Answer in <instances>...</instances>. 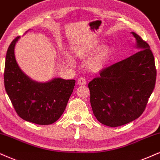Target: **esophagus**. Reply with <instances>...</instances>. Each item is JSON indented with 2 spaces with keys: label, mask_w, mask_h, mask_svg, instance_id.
I'll list each match as a JSON object with an SVG mask.
<instances>
[{
  "label": "esophagus",
  "mask_w": 160,
  "mask_h": 160,
  "mask_svg": "<svg viewBox=\"0 0 160 160\" xmlns=\"http://www.w3.org/2000/svg\"><path fill=\"white\" fill-rule=\"evenodd\" d=\"M86 83V79L85 78H80L78 79V84L80 85V86H83Z\"/></svg>",
  "instance_id": "1"
}]
</instances>
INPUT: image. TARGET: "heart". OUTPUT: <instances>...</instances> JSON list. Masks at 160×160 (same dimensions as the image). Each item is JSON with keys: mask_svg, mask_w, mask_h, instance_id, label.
Returning <instances> with one entry per match:
<instances>
[{"mask_svg": "<svg viewBox=\"0 0 160 160\" xmlns=\"http://www.w3.org/2000/svg\"><path fill=\"white\" fill-rule=\"evenodd\" d=\"M99 41H94L86 45H79L73 48V54L76 58L84 59L89 56L98 47ZM111 48L108 46L99 47L87 62V68L92 72H98L104 67L111 56ZM65 60L69 65H74V60L69 54H65Z\"/></svg>", "mask_w": 160, "mask_h": 160, "instance_id": "1", "label": "heart"}]
</instances>
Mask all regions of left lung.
<instances>
[{
	"label": "left lung",
	"instance_id": "obj_1",
	"mask_svg": "<svg viewBox=\"0 0 160 160\" xmlns=\"http://www.w3.org/2000/svg\"><path fill=\"white\" fill-rule=\"evenodd\" d=\"M137 53L102 69L88 83L93 113L99 122L117 127L144 112L155 86L157 71L150 46L135 33Z\"/></svg>",
	"mask_w": 160,
	"mask_h": 160
}]
</instances>
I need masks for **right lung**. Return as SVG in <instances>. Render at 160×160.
Here are the masks:
<instances>
[{"mask_svg": "<svg viewBox=\"0 0 160 160\" xmlns=\"http://www.w3.org/2000/svg\"><path fill=\"white\" fill-rule=\"evenodd\" d=\"M14 39L6 55L4 86L18 116L38 125L56 122L65 111L75 80L53 78L46 82L32 80L21 69L16 61Z\"/></svg>", "mask_w": 160, "mask_h": 160, "instance_id": "add662e5", "label": "right lung"}]
</instances>
